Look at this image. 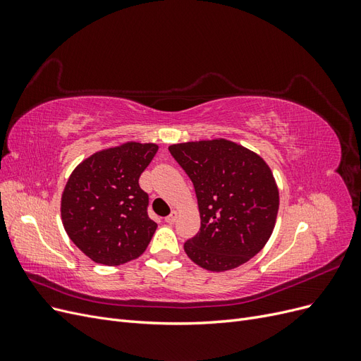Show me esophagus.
<instances>
[{
  "instance_id": "34e87169",
  "label": "esophagus",
  "mask_w": 361,
  "mask_h": 361,
  "mask_svg": "<svg viewBox=\"0 0 361 361\" xmlns=\"http://www.w3.org/2000/svg\"><path fill=\"white\" fill-rule=\"evenodd\" d=\"M176 220H178V212L176 211H173L169 216H166V223H169V224H173Z\"/></svg>"
}]
</instances>
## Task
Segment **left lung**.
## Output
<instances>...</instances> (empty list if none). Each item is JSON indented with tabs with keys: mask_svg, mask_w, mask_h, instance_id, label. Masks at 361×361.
Listing matches in <instances>:
<instances>
[{
	"mask_svg": "<svg viewBox=\"0 0 361 361\" xmlns=\"http://www.w3.org/2000/svg\"><path fill=\"white\" fill-rule=\"evenodd\" d=\"M188 174L200 211L199 233L183 244L209 271L245 264L264 248L276 224L279 190L267 162L227 140L169 147Z\"/></svg>",
	"mask_w": 361,
	"mask_h": 361,
	"instance_id": "1",
	"label": "left lung"
}]
</instances>
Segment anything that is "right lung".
I'll return each instance as SVG.
<instances>
[{
  "instance_id": "right-lung-1",
  "label": "right lung",
  "mask_w": 361,
  "mask_h": 361,
  "mask_svg": "<svg viewBox=\"0 0 361 361\" xmlns=\"http://www.w3.org/2000/svg\"><path fill=\"white\" fill-rule=\"evenodd\" d=\"M157 150V145L126 143L97 152L71 174L61 197L63 226L97 264L133 260L154 236L158 224L149 218V194L138 179Z\"/></svg>"
}]
</instances>
